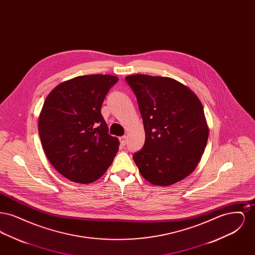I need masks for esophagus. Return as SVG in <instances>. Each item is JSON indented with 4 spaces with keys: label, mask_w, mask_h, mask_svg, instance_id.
Listing matches in <instances>:
<instances>
[{
    "label": "esophagus",
    "mask_w": 255,
    "mask_h": 255,
    "mask_svg": "<svg viewBox=\"0 0 255 255\" xmlns=\"http://www.w3.org/2000/svg\"><path fill=\"white\" fill-rule=\"evenodd\" d=\"M120 141H121V145L122 147H124V146L126 145V143H127V136L123 135L122 137H120Z\"/></svg>",
    "instance_id": "1"
}]
</instances>
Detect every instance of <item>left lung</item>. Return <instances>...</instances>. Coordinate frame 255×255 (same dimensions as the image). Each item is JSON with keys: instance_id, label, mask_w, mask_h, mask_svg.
Masks as SVG:
<instances>
[{"instance_id": "obj_1", "label": "left lung", "mask_w": 255, "mask_h": 255, "mask_svg": "<svg viewBox=\"0 0 255 255\" xmlns=\"http://www.w3.org/2000/svg\"><path fill=\"white\" fill-rule=\"evenodd\" d=\"M136 97L145 142L133 155L141 176L166 186L193 172L204 154L208 127L194 93L175 79L134 74L125 78Z\"/></svg>"}]
</instances>
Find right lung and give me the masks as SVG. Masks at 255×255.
<instances>
[{"instance_id":"1","label":"right lung","mask_w":255,"mask_h":255,"mask_svg":"<svg viewBox=\"0 0 255 255\" xmlns=\"http://www.w3.org/2000/svg\"><path fill=\"white\" fill-rule=\"evenodd\" d=\"M119 78L109 74L74 77L46 98L38 130L49 162L65 178L90 183L109 168L119 138L109 134L102 103Z\"/></svg>"}]
</instances>
